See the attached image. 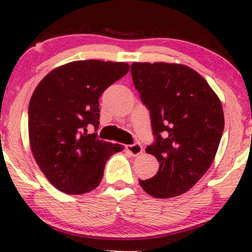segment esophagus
I'll return each instance as SVG.
<instances>
[{
  "instance_id": "esophagus-1",
  "label": "esophagus",
  "mask_w": 252,
  "mask_h": 252,
  "mask_svg": "<svg viewBox=\"0 0 252 252\" xmlns=\"http://www.w3.org/2000/svg\"><path fill=\"white\" fill-rule=\"evenodd\" d=\"M126 151L129 152L130 155H133V156H139V155L142 154V151H144V149H142V146L140 144H133V145H128L126 146Z\"/></svg>"
}]
</instances>
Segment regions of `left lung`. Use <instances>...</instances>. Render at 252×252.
Listing matches in <instances>:
<instances>
[{
  "mask_svg": "<svg viewBox=\"0 0 252 252\" xmlns=\"http://www.w3.org/2000/svg\"><path fill=\"white\" fill-rule=\"evenodd\" d=\"M131 77L156 139L146 152L159 163L156 175L139 183L157 199L179 196L215 159L224 129L222 103L207 81L184 64L134 62Z\"/></svg>",
  "mask_w": 252,
  "mask_h": 252,
  "instance_id": "obj_1",
  "label": "left lung"
}]
</instances>
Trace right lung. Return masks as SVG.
<instances>
[{"label":"right lung","instance_id":"1","mask_svg":"<svg viewBox=\"0 0 252 252\" xmlns=\"http://www.w3.org/2000/svg\"><path fill=\"white\" fill-rule=\"evenodd\" d=\"M124 62L74 61L42 79L29 103V142L48 182L62 192L80 195L98 187L106 161L123 150L88 130L100 124L98 98L126 74Z\"/></svg>","mask_w":252,"mask_h":252}]
</instances>
